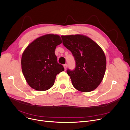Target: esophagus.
I'll return each mask as SVG.
<instances>
[{
	"label": "esophagus",
	"mask_w": 130,
	"mask_h": 130,
	"mask_svg": "<svg viewBox=\"0 0 130 130\" xmlns=\"http://www.w3.org/2000/svg\"><path fill=\"white\" fill-rule=\"evenodd\" d=\"M64 68L65 69H66L67 68V64H64Z\"/></svg>",
	"instance_id": "34e87169"
}]
</instances>
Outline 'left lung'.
Wrapping results in <instances>:
<instances>
[{
    "mask_svg": "<svg viewBox=\"0 0 130 130\" xmlns=\"http://www.w3.org/2000/svg\"><path fill=\"white\" fill-rule=\"evenodd\" d=\"M61 38L64 46L71 52L76 61L75 70H67L72 85L82 92L95 90L105 72L106 60L103 50L84 35H62Z\"/></svg>",
    "mask_w": 130,
    "mask_h": 130,
    "instance_id": "left-lung-1",
    "label": "left lung"
}]
</instances>
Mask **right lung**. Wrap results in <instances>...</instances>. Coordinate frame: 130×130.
I'll list each match as a JSON object with an SVG mask.
<instances>
[{
  "instance_id": "right-lung-1",
  "label": "right lung",
  "mask_w": 130,
  "mask_h": 130,
  "mask_svg": "<svg viewBox=\"0 0 130 130\" xmlns=\"http://www.w3.org/2000/svg\"><path fill=\"white\" fill-rule=\"evenodd\" d=\"M62 43L61 37L48 34L31 42L23 53V73L29 85L38 91L47 90L54 84L55 77L64 70L57 62L54 51Z\"/></svg>"
}]
</instances>
